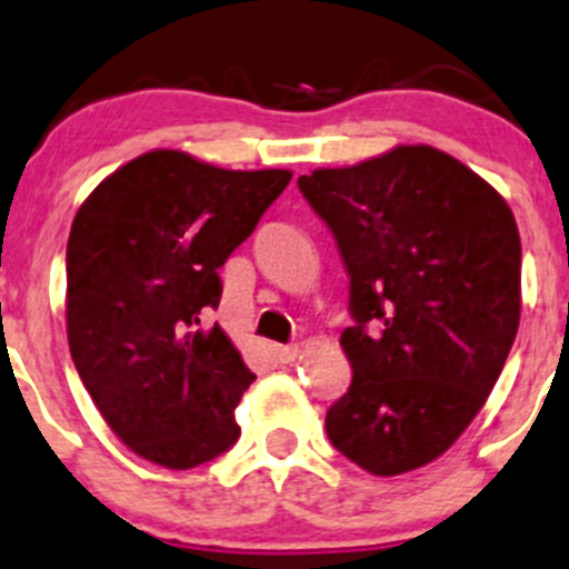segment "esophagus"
Instances as JSON below:
<instances>
[{"instance_id":"obj_1","label":"esophagus","mask_w":569,"mask_h":569,"mask_svg":"<svg viewBox=\"0 0 569 569\" xmlns=\"http://www.w3.org/2000/svg\"><path fill=\"white\" fill-rule=\"evenodd\" d=\"M271 353H273V359L279 361V365H290V361H296L298 348H296V345H273Z\"/></svg>"}]
</instances>
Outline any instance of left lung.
Masks as SVG:
<instances>
[{
	"label": "left lung",
	"instance_id": "obj_1",
	"mask_svg": "<svg viewBox=\"0 0 569 569\" xmlns=\"http://www.w3.org/2000/svg\"><path fill=\"white\" fill-rule=\"evenodd\" d=\"M298 189L350 277V389L328 408L337 452L397 477L447 452L485 406L520 323L509 204L458 158L400 144Z\"/></svg>",
	"mask_w": 569,
	"mask_h": 569
}]
</instances>
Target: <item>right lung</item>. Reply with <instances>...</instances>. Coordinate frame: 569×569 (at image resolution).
Wrapping results in <instances>:
<instances>
[{"instance_id":"obj_1","label":"right lung","mask_w":569,"mask_h":569,"mask_svg":"<svg viewBox=\"0 0 569 569\" xmlns=\"http://www.w3.org/2000/svg\"><path fill=\"white\" fill-rule=\"evenodd\" d=\"M287 169L236 172L153 150L109 174L68 238V345L81 383L139 458L186 468L241 436L254 380L219 326V268L290 183Z\"/></svg>"}]
</instances>
